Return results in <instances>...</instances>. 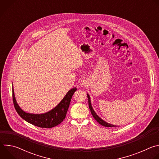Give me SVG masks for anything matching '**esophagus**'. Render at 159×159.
Masks as SVG:
<instances>
[{
    "label": "esophagus",
    "instance_id": "1",
    "mask_svg": "<svg viewBox=\"0 0 159 159\" xmlns=\"http://www.w3.org/2000/svg\"><path fill=\"white\" fill-rule=\"evenodd\" d=\"M82 84H84V83H85V82H84V80H83V81H82Z\"/></svg>",
    "mask_w": 159,
    "mask_h": 159
}]
</instances>
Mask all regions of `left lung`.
<instances>
[{
  "label": "left lung",
  "mask_w": 159,
  "mask_h": 159,
  "mask_svg": "<svg viewBox=\"0 0 159 159\" xmlns=\"http://www.w3.org/2000/svg\"><path fill=\"white\" fill-rule=\"evenodd\" d=\"M87 98H88V102H89V109H90V112H91V114L93 115V116L94 117V118L101 125L104 126H106V127H115L116 126L115 125H111L109 123H106V121H103L101 118H100L97 115L96 113L95 112V111H94V109H93V107L91 106V103H90V97H89V95L87 94Z\"/></svg>",
  "instance_id": "8db88e82"
}]
</instances>
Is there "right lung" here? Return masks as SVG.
Segmentation results:
<instances>
[{
	"mask_svg": "<svg viewBox=\"0 0 159 159\" xmlns=\"http://www.w3.org/2000/svg\"><path fill=\"white\" fill-rule=\"evenodd\" d=\"M76 90V87L70 89L58 106L44 114H30L22 111L16 102L14 90H12L13 103L18 115L27 122L38 127L51 128L60 124L65 118L71 99Z\"/></svg>",
	"mask_w": 159,
	"mask_h": 159,
	"instance_id": "1",
	"label": "right lung"
}]
</instances>
